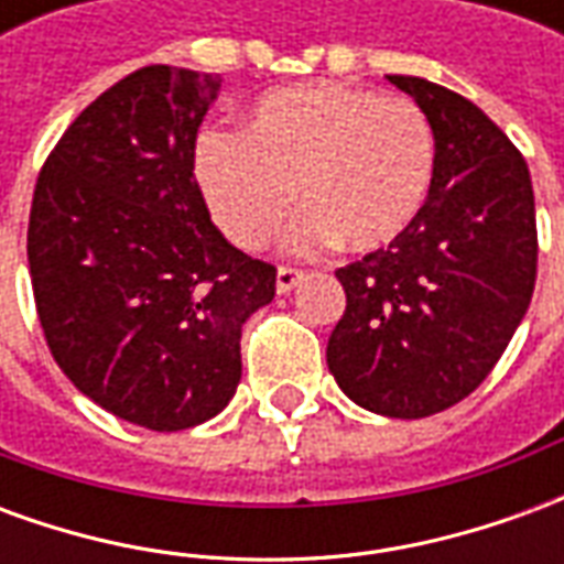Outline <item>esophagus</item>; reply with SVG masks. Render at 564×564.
<instances>
[{
    "label": "esophagus",
    "mask_w": 564,
    "mask_h": 564,
    "mask_svg": "<svg viewBox=\"0 0 564 564\" xmlns=\"http://www.w3.org/2000/svg\"><path fill=\"white\" fill-rule=\"evenodd\" d=\"M302 278H305V271L290 269V265H281V269H278V293L286 295L290 290H295V286L302 283Z\"/></svg>",
    "instance_id": "34e87169"
}]
</instances>
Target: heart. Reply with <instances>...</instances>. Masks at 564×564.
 Instances as JSON below:
<instances>
[{
	"label": "heart",
	"instance_id": "1",
	"mask_svg": "<svg viewBox=\"0 0 564 564\" xmlns=\"http://www.w3.org/2000/svg\"><path fill=\"white\" fill-rule=\"evenodd\" d=\"M435 129L416 102L366 87L314 80L271 90L238 139L205 135L196 181L232 245L259 250L293 214L290 245L380 253L414 229L435 184Z\"/></svg>",
	"mask_w": 564,
	"mask_h": 564
}]
</instances>
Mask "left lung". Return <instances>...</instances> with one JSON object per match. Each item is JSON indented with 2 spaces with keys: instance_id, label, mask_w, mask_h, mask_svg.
Instances as JSON below:
<instances>
[{
  "instance_id": "left-lung-1",
  "label": "left lung",
  "mask_w": 564,
  "mask_h": 564,
  "mask_svg": "<svg viewBox=\"0 0 564 564\" xmlns=\"http://www.w3.org/2000/svg\"><path fill=\"white\" fill-rule=\"evenodd\" d=\"M435 129L437 165L414 229L335 271L347 307L326 362L366 411L420 420L471 395L525 317L538 274L522 153L459 93L387 75Z\"/></svg>"
}]
</instances>
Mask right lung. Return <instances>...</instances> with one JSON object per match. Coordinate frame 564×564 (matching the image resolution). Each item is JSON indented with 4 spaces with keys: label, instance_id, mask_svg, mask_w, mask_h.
Returning a JSON list of instances; mask_svg holds the SVG:
<instances>
[{
    "label": "right lung",
    "instance_id": "add662e5",
    "mask_svg": "<svg viewBox=\"0 0 564 564\" xmlns=\"http://www.w3.org/2000/svg\"><path fill=\"white\" fill-rule=\"evenodd\" d=\"M220 78L144 66L87 105L32 196V293L75 387L153 432L217 416L241 380V326L274 265L210 223L193 174Z\"/></svg>",
    "mask_w": 564,
    "mask_h": 564
}]
</instances>
